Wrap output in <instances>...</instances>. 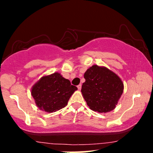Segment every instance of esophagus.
I'll return each instance as SVG.
<instances>
[{
    "label": "esophagus",
    "instance_id": "esophagus-1",
    "mask_svg": "<svg viewBox=\"0 0 153 153\" xmlns=\"http://www.w3.org/2000/svg\"><path fill=\"white\" fill-rule=\"evenodd\" d=\"M78 90H80V89H81V87H82V85H81V84H79V85H78Z\"/></svg>",
    "mask_w": 153,
    "mask_h": 153
}]
</instances>
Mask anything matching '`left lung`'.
Segmentation results:
<instances>
[{
  "label": "left lung",
  "mask_w": 153,
  "mask_h": 153,
  "mask_svg": "<svg viewBox=\"0 0 153 153\" xmlns=\"http://www.w3.org/2000/svg\"><path fill=\"white\" fill-rule=\"evenodd\" d=\"M81 93L91 110L107 113L114 110L124 91L122 79L104 66L94 65L84 73Z\"/></svg>",
  "instance_id": "left-lung-1"
}]
</instances>
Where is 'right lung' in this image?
<instances>
[{"mask_svg":"<svg viewBox=\"0 0 153 153\" xmlns=\"http://www.w3.org/2000/svg\"><path fill=\"white\" fill-rule=\"evenodd\" d=\"M78 88L59 73L45 75L34 84L31 94L39 109L47 113L55 112L68 104Z\"/></svg>","mask_w":153,"mask_h":153,"instance_id":"1","label":"right lung"}]
</instances>
